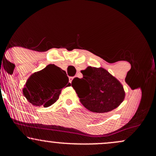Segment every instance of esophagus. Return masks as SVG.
I'll use <instances>...</instances> for the list:
<instances>
[{
	"mask_svg": "<svg viewBox=\"0 0 156 156\" xmlns=\"http://www.w3.org/2000/svg\"><path fill=\"white\" fill-rule=\"evenodd\" d=\"M73 77H69V82H70V83H72V81H73Z\"/></svg>",
	"mask_w": 156,
	"mask_h": 156,
	"instance_id": "esophagus-1",
	"label": "esophagus"
}]
</instances>
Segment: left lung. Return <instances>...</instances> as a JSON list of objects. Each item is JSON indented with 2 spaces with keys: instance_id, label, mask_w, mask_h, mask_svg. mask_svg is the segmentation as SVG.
<instances>
[{
  "instance_id": "8db88e82",
  "label": "left lung",
  "mask_w": 156,
  "mask_h": 156,
  "mask_svg": "<svg viewBox=\"0 0 156 156\" xmlns=\"http://www.w3.org/2000/svg\"><path fill=\"white\" fill-rule=\"evenodd\" d=\"M81 73L83 78H75L72 87L82 105L90 112H109L124 101L122 84L104 68L88 67Z\"/></svg>"
}]
</instances>
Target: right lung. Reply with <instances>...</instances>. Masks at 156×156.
<instances>
[{
  "label": "right lung",
  "mask_w": 156,
  "mask_h": 156,
  "mask_svg": "<svg viewBox=\"0 0 156 156\" xmlns=\"http://www.w3.org/2000/svg\"><path fill=\"white\" fill-rule=\"evenodd\" d=\"M66 72L55 64H48L27 80L23 95L34 106H51L57 101L62 89L70 86Z\"/></svg>",
  "instance_id": "1"
}]
</instances>
